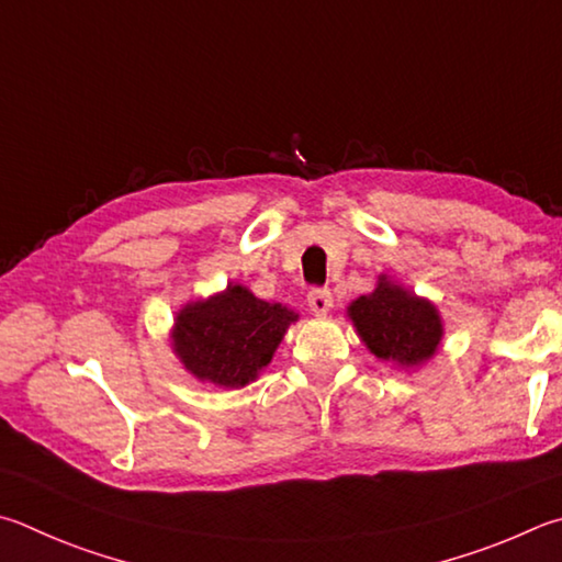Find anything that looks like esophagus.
Masks as SVG:
<instances>
[{
	"mask_svg": "<svg viewBox=\"0 0 562 562\" xmlns=\"http://www.w3.org/2000/svg\"><path fill=\"white\" fill-rule=\"evenodd\" d=\"M307 307L312 314L324 316L331 310V292L329 290H312L307 294Z\"/></svg>",
	"mask_w": 562,
	"mask_h": 562,
	"instance_id": "obj_1",
	"label": "esophagus"
}]
</instances>
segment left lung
Here are the masks:
<instances>
[{
  "label": "left lung",
  "mask_w": 562,
  "mask_h": 562,
  "mask_svg": "<svg viewBox=\"0 0 562 562\" xmlns=\"http://www.w3.org/2000/svg\"><path fill=\"white\" fill-rule=\"evenodd\" d=\"M346 316L366 349L395 369H420L445 339L440 310L387 274H379L375 290L353 300Z\"/></svg>",
  "instance_id": "obj_1"
}]
</instances>
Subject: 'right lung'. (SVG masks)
Wrapping results in <instances>:
<instances>
[{
    "label": "right lung",
    "mask_w": 562,
    "mask_h": 562,
    "mask_svg": "<svg viewBox=\"0 0 562 562\" xmlns=\"http://www.w3.org/2000/svg\"><path fill=\"white\" fill-rule=\"evenodd\" d=\"M297 319L300 314L284 304L265 302L246 284L228 282L211 297L183 304L169 341L193 379L238 391L258 379Z\"/></svg>",
    "instance_id": "1"
}]
</instances>
